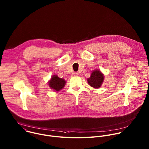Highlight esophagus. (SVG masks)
I'll return each instance as SVG.
<instances>
[{"mask_svg": "<svg viewBox=\"0 0 149 149\" xmlns=\"http://www.w3.org/2000/svg\"><path fill=\"white\" fill-rule=\"evenodd\" d=\"M78 72H72L71 74V77H75V76H78Z\"/></svg>", "mask_w": 149, "mask_h": 149, "instance_id": "esophagus-1", "label": "esophagus"}]
</instances>
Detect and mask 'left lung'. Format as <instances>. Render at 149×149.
Returning a JSON list of instances; mask_svg holds the SVG:
<instances>
[{
    "label": "left lung",
    "mask_w": 149,
    "mask_h": 149,
    "mask_svg": "<svg viewBox=\"0 0 149 149\" xmlns=\"http://www.w3.org/2000/svg\"><path fill=\"white\" fill-rule=\"evenodd\" d=\"M104 80V75L100 70H95L91 73L90 77L87 79L90 86L94 89L100 88Z\"/></svg>",
    "instance_id": "1"
}]
</instances>
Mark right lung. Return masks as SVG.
I'll return each mask as SVG.
<instances>
[{
    "label": "right lung",
    "instance_id": "1",
    "mask_svg": "<svg viewBox=\"0 0 149 149\" xmlns=\"http://www.w3.org/2000/svg\"><path fill=\"white\" fill-rule=\"evenodd\" d=\"M48 83L49 87L51 89L54 90L55 91H59L65 86L66 82L64 79L60 78L57 75H53Z\"/></svg>",
    "mask_w": 149,
    "mask_h": 149
}]
</instances>
